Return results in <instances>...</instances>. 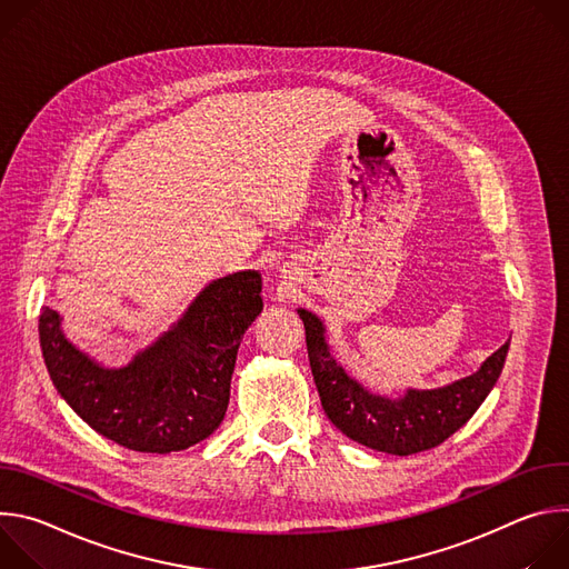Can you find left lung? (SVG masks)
<instances>
[{
    "label": "left lung",
    "mask_w": 569,
    "mask_h": 569,
    "mask_svg": "<svg viewBox=\"0 0 569 569\" xmlns=\"http://www.w3.org/2000/svg\"><path fill=\"white\" fill-rule=\"evenodd\" d=\"M297 315L306 329V349L321 408L331 423L349 439L398 457L430 450L466 426L496 387L509 353L507 342L466 378L435 389L410 387L391 398L373 393L342 369L327 342V327L315 312L297 308Z\"/></svg>",
    "instance_id": "left-lung-1"
}]
</instances>
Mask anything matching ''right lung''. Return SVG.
Segmentation results:
<instances>
[{
    "label": "right lung",
    "mask_w": 569,
    "mask_h": 569,
    "mask_svg": "<svg viewBox=\"0 0 569 569\" xmlns=\"http://www.w3.org/2000/svg\"><path fill=\"white\" fill-rule=\"evenodd\" d=\"M261 286L259 270L213 279L123 367L78 349L62 317L42 306L38 331L53 387L92 430L128 450H187L224 419L240 340L263 310Z\"/></svg>",
    "instance_id": "right-lung-1"
}]
</instances>
